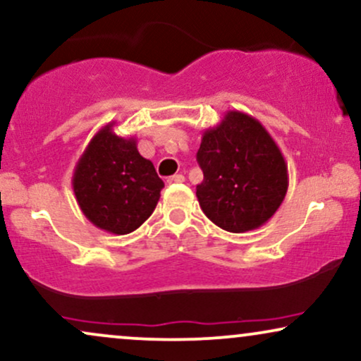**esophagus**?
I'll use <instances>...</instances> for the list:
<instances>
[{
    "instance_id": "obj_1",
    "label": "esophagus",
    "mask_w": 361,
    "mask_h": 361,
    "mask_svg": "<svg viewBox=\"0 0 361 361\" xmlns=\"http://www.w3.org/2000/svg\"><path fill=\"white\" fill-rule=\"evenodd\" d=\"M166 181H168L169 185H175V183H183V181H185V176H183V175H173V176H169Z\"/></svg>"
}]
</instances>
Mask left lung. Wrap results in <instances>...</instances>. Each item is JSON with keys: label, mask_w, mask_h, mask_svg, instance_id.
Returning <instances> with one entry per match:
<instances>
[{"label": "left lung", "mask_w": 361, "mask_h": 361, "mask_svg": "<svg viewBox=\"0 0 361 361\" xmlns=\"http://www.w3.org/2000/svg\"><path fill=\"white\" fill-rule=\"evenodd\" d=\"M197 161L203 181L197 198L220 228L244 233L262 227L288 192V164L279 146L255 117L228 111L203 133Z\"/></svg>", "instance_id": "1"}]
</instances>
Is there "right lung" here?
Listing matches in <instances>:
<instances>
[{"label":"right lung","mask_w":361,"mask_h":361,"mask_svg":"<svg viewBox=\"0 0 361 361\" xmlns=\"http://www.w3.org/2000/svg\"><path fill=\"white\" fill-rule=\"evenodd\" d=\"M112 121L95 133L75 164L73 193L95 227L131 233L149 219L164 186L153 163L137 151L136 137H121Z\"/></svg>","instance_id":"add662e5"}]
</instances>
